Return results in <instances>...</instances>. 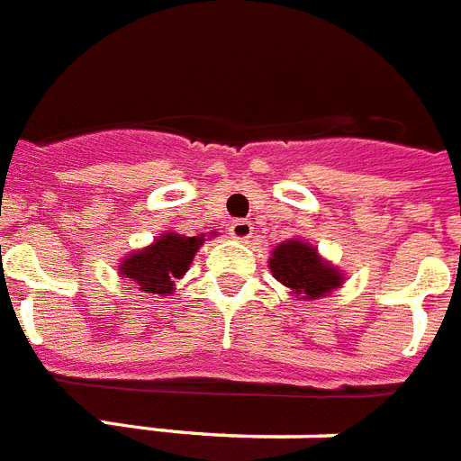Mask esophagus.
<instances>
[{"label": "esophagus", "instance_id": "esophagus-1", "mask_svg": "<svg viewBox=\"0 0 461 461\" xmlns=\"http://www.w3.org/2000/svg\"><path fill=\"white\" fill-rule=\"evenodd\" d=\"M228 233H230V238H235V240H248V238H252V221L235 219L233 223H230V228H228Z\"/></svg>", "mask_w": 461, "mask_h": 461}]
</instances>
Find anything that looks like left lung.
I'll list each match as a JSON object with an SVG mask.
<instances>
[{"label":"left lung","mask_w":461,"mask_h":461,"mask_svg":"<svg viewBox=\"0 0 461 461\" xmlns=\"http://www.w3.org/2000/svg\"><path fill=\"white\" fill-rule=\"evenodd\" d=\"M268 267L274 271L276 281H281L293 293L304 294L302 300H316L342 283V276L333 267L323 264L314 248L300 240L278 245L271 254Z\"/></svg>","instance_id":"obj_1"}]
</instances>
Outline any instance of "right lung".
<instances>
[{
	"mask_svg": "<svg viewBox=\"0 0 461 461\" xmlns=\"http://www.w3.org/2000/svg\"><path fill=\"white\" fill-rule=\"evenodd\" d=\"M202 242L204 238H183L178 233L161 235L147 249L131 254L119 267L121 274L138 283L142 293H171L173 278L185 274Z\"/></svg>",
	"mask_w": 461,
	"mask_h": 461,
	"instance_id": "right-lung-1",
	"label": "right lung"
}]
</instances>
